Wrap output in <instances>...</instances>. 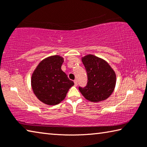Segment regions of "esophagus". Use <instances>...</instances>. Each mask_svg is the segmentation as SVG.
Here are the masks:
<instances>
[{
    "label": "esophagus",
    "mask_w": 147,
    "mask_h": 147,
    "mask_svg": "<svg viewBox=\"0 0 147 147\" xmlns=\"http://www.w3.org/2000/svg\"><path fill=\"white\" fill-rule=\"evenodd\" d=\"M74 85H75V86H77V85H78V81H77V80H74Z\"/></svg>",
    "instance_id": "esophagus-1"
}]
</instances>
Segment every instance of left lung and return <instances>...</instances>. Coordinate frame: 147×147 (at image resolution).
<instances>
[{
	"mask_svg": "<svg viewBox=\"0 0 147 147\" xmlns=\"http://www.w3.org/2000/svg\"><path fill=\"white\" fill-rule=\"evenodd\" d=\"M88 74V84L79 90L84 98L93 102L108 98L116 85V74L106 60L93 54L82 58Z\"/></svg>",
	"mask_w": 147,
	"mask_h": 147,
	"instance_id": "8db88e82",
	"label": "left lung"
}]
</instances>
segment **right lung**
Returning <instances> with one entry per match:
<instances>
[{
  "label": "right lung",
  "mask_w": 147,
  "mask_h": 147,
  "mask_svg": "<svg viewBox=\"0 0 147 147\" xmlns=\"http://www.w3.org/2000/svg\"><path fill=\"white\" fill-rule=\"evenodd\" d=\"M63 58L59 55L47 57L41 60L31 77V86L35 95L41 102L49 106L63 101L74 82L61 70Z\"/></svg>",
  "instance_id": "right-lung-1"
}]
</instances>
